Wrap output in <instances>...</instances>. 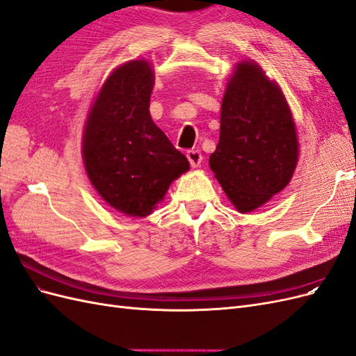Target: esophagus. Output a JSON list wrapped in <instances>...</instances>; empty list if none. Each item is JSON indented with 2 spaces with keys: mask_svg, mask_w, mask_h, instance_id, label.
Instances as JSON below:
<instances>
[{
  "mask_svg": "<svg viewBox=\"0 0 356 356\" xmlns=\"http://www.w3.org/2000/svg\"><path fill=\"white\" fill-rule=\"evenodd\" d=\"M187 159L190 161L191 168H199L200 163H202V160H203V156H202L199 149H190V152H187Z\"/></svg>",
  "mask_w": 356,
  "mask_h": 356,
  "instance_id": "obj_1",
  "label": "esophagus"
}]
</instances>
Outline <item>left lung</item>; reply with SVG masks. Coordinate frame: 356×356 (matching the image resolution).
Masks as SVG:
<instances>
[{"label": "left lung", "mask_w": 356, "mask_h": 356, "mask_svg": "<svg viewBox=\"0 0 356 356\" xmlns=\"http://www.w3.org/2000/svg\"><path fill=\"white\" fill-rule=\"evenodd\" d=\"M298 136L293 113L275 80L255 60H241L225 86L220 141L209 166L241 213L261 208L294 175Z\"/></svg>", "instance_id": "8db88e82"}]
</instances>
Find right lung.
I'll list each match as a JSON object with an SVG mask.
<instances>
[{"label": "right lung", "instance_id": "1", "mask_svg": "<svg viewBox=\"0 0 356 356\" xmlns=\"http://www.w3.org/2000/svg\"><path fill=\"white\" fill-rule=\"evenodd\" d=\"M153 63L129 60L102 84L84 122V169L98 195L127 217H147L190 169L149 115Z\"/></svg>", "mask_w": 356, "mask_h": 356}]
</instances>
